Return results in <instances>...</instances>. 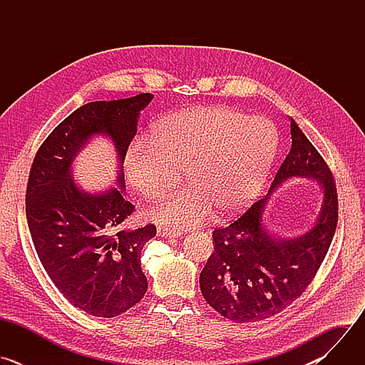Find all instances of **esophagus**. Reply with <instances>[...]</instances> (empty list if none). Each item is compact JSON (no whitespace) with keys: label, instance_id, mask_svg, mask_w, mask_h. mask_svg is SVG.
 I'll return each mask as SVG.
<instances>
[{"label":"esophagus","instance_id":"34e87169","mask_svg":"<svg viewBox=\"0 0 365 365\" xmlns=\"http://www.w3.org/2000/svg\"><path fill=\"white\" fill-rule=\"evenodd\" d=\"M158 235H159V237H165V238H176V237H180V231L159 227V228H158Z\"/></svg>","mask_w":365,"mask_h":365}]
</instances>
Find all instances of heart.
Segmentation results:
<instances>
[{
    "label": "heart",
    "mask_w": 365,
    "mask_h": 365,
    "mask_svg": "<svg viewBox=\"0 0 365 365\" xmlns=\"http://www.w3.org/2000/svg\"><path fill=\"white\" fill-rule=\"evenodd\" d=\"M276 127L230 107H195L154 123L148 138L125 153L131 186L145 199L163 196L185 172L187 185L148 207L145 218L172 228L202 225L215 210L228 215L266 180L277 151Z\"/></svg>",
    "instance_id": "obj_1"
}]
</instances>
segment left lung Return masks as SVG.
<instances>
[{
  "label": "left lung",
  "mask_w": 365,
  "mask_h": 365,
  "mask_svg": "<svg viewBox=\"0 0 365 365\" xmlns=\"http://www.w3.org/2000/svg\"><path fill=\"white\" fill-rule=\"evenodd\" d=\"M290 134L292 148L269 193L227 227L214 230L215 251L199 276L205 300L234 322L267 319L294 302L314 280L335 234L338 193L331 169L293 120ZM300 175L315 178L324 190L320 218L297 239H276L261 224L267 199L284 180Z\"/></svg>",
  "instance_id": "left-lung-1"
}]
</instances>
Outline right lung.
I'll return each instance as SVG.
<instances>
[{
  "mask_svg": "<svg viewBox=\"0 0 365 365\" xmlns=\"http://www.w3.org/2000/svg\"><path fill=\"white\" fill-rule=\"evenodd\" d=\"M151 99L140 93L85 103L47 135L30 169L26 217L40 263L61 293L92 317H118L147 292L141 250L155 227L123 228L135 210L123 195V163L138 114ZM95 133L108 135L116 145L120 190L88 194L71 180L73 159Z\"/></svg>",
  "mask_w": 365,
  "mask_h": 365,
  "instance_id": "right-lung-1",
  "label": "right lung"
}]
</instances>
